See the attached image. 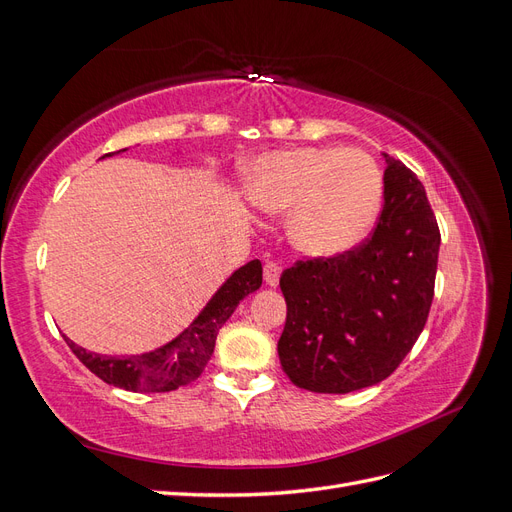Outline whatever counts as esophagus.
I'll use <instances>...</instances> for the list:
<instances>
[{"mask_svg": "<svg viewBox=\"0 0 512 512\" xmlns=\"http://www.w3.org/2000/svg\"><path fill=\"white\" fill-rule=\"evenodd\" d=\"M280 275H282V267L275 265V262H267V265H265V282L271 288L280 286Z\"/></svg>", "mask_w": 512, "mask_h": 512, "instance_id": "esophagus-1", "label": "esophagus"}]
</instances>
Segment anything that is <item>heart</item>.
Returning <instances> with one entry per match:
<instances>
[{
	"mask_svg": "<svg viewBox=\"0 0 512 512\" xmlns=\"http://www.w3.org/2000/svg\"><path fill=\"white\" fill-rule=\"evenodd\" d=\"M250 203L286 215L294 250L312 258L350 252L374 228L384 198L380 164L359 147H301L260 156L247 168Z\"/></svg>",
	"mask_w": 512,
	"mask_h": 512,
	"instance_id": "heart-1",
	"label": "heart"
}]
</instances>
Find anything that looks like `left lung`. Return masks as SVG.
Here are the masks:
<instances>
[{"label":"left lung","mask_w":512,"mask_h":512,"mask_svg":"<svg viewBox=\"0 0 512 512\" xmlns=\"http://www.w3.org/2000/svg\"><path fill=\"white\" fill-rule=\"evenodd\" d=\"M384 162L374 235L346 254L297 262L280 277L288 316L277 354L301 389L352 393L382 382L427 322L438 222L412 170L386 153Z\"/></svg>","instance_id":"obj_1"}]
</instances>
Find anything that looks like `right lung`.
<instances>
[{
  "label": "right lung",
  "instance_id": "add662e5",
  "mask_svg": "<svg viewBox=\"0 0 512 512\" xmlns=\"http://www.w3.org/2000/svg\"><path fill=\"white\" fill-rule=\"evenodd\" d=\"M106 156H111V153H106ZM260 284V260H250L215 290L207 305L200 309V314L188 324V329H183L164 346L143 354L106 356L89 352L83 346H76L66 335L64 339L72 352L79 356V361L106 384H113L117 389L134 393L175 391L179 386L190 384L203 374V369L213 354L215 337H218L222 324L232 316V312H235L237 305L247 294L260 288Z\"/></svg>",
  "mask_w": 512,
  "mask_h": 512
}]
</instances>
